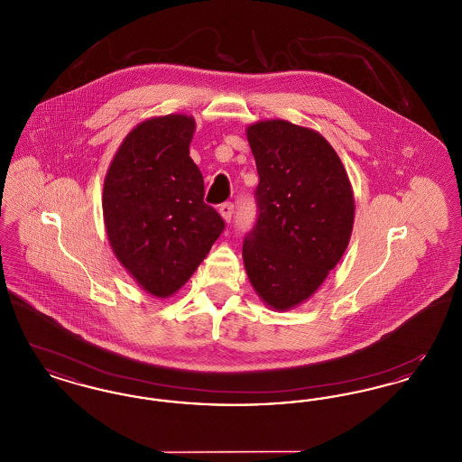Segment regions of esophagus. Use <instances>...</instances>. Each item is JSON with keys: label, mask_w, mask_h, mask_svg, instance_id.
<instances>
[{"label": "esophagus", "mask_w": 462, "mask_h": 462, "mask_svg": "<svg viewBox=\"0 0 462 462\" xmlns=\"http://www.w3.org/2000/svg\"><path fill=\"white\" fill-rule=\"evenodd\" d=\"M221 218L225 221L232 220V215H234V204L232 202H223L220 206Z\"/></svg>", "instance_id": "1"}]
</instances>
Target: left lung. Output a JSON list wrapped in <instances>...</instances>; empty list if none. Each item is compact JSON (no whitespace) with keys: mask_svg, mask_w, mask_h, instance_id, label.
<instances>
[{"mask_svg":"<svg viewBox=\"0 0 462 462\" xmlns=\"http://www.w3.org/2000/svg\"><path fill=\"white\" fill-rule=\"evenodd\" d=\"M260 183L258 218L242 258L266 305L303 303L341 260L352 236V187L341 159L320 133L282 119L247 128Z\"/></svg>","mask_w":462,"mask_h":462,"instance_id":"left-lung-1","label":"left lung"}]
</instances>
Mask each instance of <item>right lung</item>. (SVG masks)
Instances as JSON below:
<instances>
[{
	"instance_id": "add662e5",
	"label": "right lung",
	"mask_w": 462,
	"mask_h": 462,
	"mask_svg": "<svg viewBox=\"0 0 462 462\" xmlns=\"http://www.w3.org/2000/svg\"><path fill=\"white\" fill-rule=\"evenodd\" d=\"M194 130L196 121L181 114L143 121L121 143L104 183L110 245L157 298L192 277L225 228L204 202V180L189 155Z\"/></svg>"
}]
</instances>
